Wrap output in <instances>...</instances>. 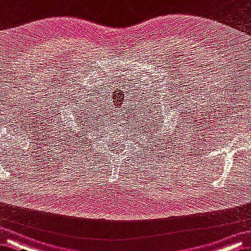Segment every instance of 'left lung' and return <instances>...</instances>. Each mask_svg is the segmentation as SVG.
<instances>
[{
  "label": "left lung",
  "mask_w": 251,
  "mask_h": 251,
  "mask_svg": "<svg viewBox=\"0 0 251 251\" xmlns=\"http://www.w3.org/2000/svg\"><path fill=\"white\" fill-rule=\"evenodd\" d=\"M156 108H158L159 110H162L161 109V106L160 107H156V104H154V109H156ZM154 115H156V110H154ZM160 113H161V111H160ZM162 121H163V116H161L160 114H158V116H152L151 114H150V119H149V126H145L144 127V130L145 132H143V135L145 133H147V135L148 134H150V135H151V137L153 136V132H154V130H158V129H155V128H161L162 127ZM142 124V123H141ZM145 124L148 125V123H145Z\"/></svg>",
  "instance_id": "8db88e82"
}]
</instances>
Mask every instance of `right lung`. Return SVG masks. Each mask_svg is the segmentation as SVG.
I'll return each mask as SVG.
<instances>
[{
  "label": "right lung",
  "mask_w": 251,
  "mask_h": 251,
  "mask_svg": "<svg viewBox=\"0 0 251 251\" xmlns=\"http://www.w3.org/2000/svg\"><path fill=\"white\" fill-rule=\"evenodd\" d=\"M88 113L89 114V115H87ZM75 121H76V123H75V126H74V127H77L78 129H82V134H84V135H82V140H84L85 135H88V132L91 133L92 129L96 127L95 125H97L96 118L93 117L92 114H90V113H88V110L85 111L83 109L77 111ZM74 132H76V130H73V133ZM80 135H81V134H80ZM72 136L77 138L78 141H81L80 136H76V134H75V135L72 134ZM85 140H89V137L85 138Z\"/></svg>",
  "instance_id": "obj_1"
}]
</instances>
